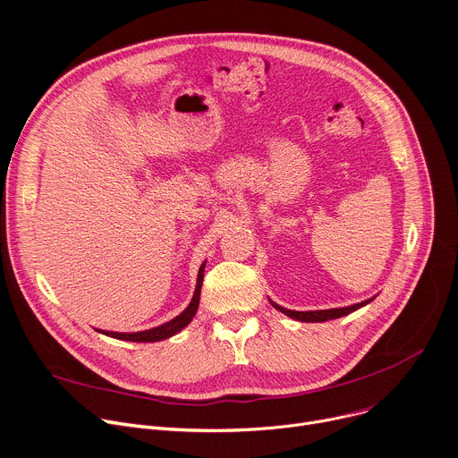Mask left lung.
Returning a JSON list of instances; mask_svg holds the SVG:
<instances>
[{
	"mask_svg": "<svg viewBox=\"0 0 458 458\" xmlns=\"http://www.w3.org/2000/svg\"><path fill=\"white\" fill-rule=\"evenodd\" d=\"M369 301H370V300L361 301V303H356V305H351V307H342V309H327V310H307V312H300V310L283 309V307H279L277 303H274V301L270 300V303H272L274 309H277L279 312L286 314L288 318L298 319V321H305V323H321V321H328V319H336V318L347 316V314H351V312H354V310L365 307Z\"/></svg>",
	"mask_w": 458,
	"mask_h": 458,
	"instance_id": "1",
	"label": "left lung"
}]
</instances>
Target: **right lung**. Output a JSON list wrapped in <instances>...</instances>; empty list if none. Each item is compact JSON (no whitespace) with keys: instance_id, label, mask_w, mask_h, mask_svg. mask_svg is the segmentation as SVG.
Returning a JSON list of instances; mask_svg holds the SVG:
<instances>
[{"instance_id":"obj_1","label":"right lung","mask_w":458,"mask_h":458,"mask_svg":"<svg viewBox=\"0 0 458 458\" xmlns=\"http://www.w3.org/2000/svg\"><path fill=\"white\" fill-rule=\"evenodd\" d=\"M204 267L206 261L200 265L199 274H197V284H195V293L193 298L190 301V305L174 319L165 321L158 327L148 328V330H139V332H113V330H100L97 328L100 335H106L109 338L114 340H126V342H139V344H153V342H162V340H168L172 336H175L177 332H181L184 327L190 325V321L193 319L197 309H199V298H200V286H202V277H204Z\"/></svg>"}]
</instances>
